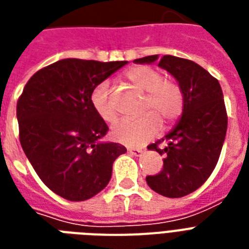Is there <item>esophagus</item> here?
Instances as JSON below:
<instances>
[{
  "mask_svg": "<svg viewBox=\"0 0 249 249\" xmlns=\"http://www.w3.org/2000/svg\"><path fill=\"white\" fill-rule=\"evenodd\" d=\"M127 152L132 156H140L142 155V149H138V148H127Z\"/></svg>",
  "mask_w": 249,
  "mask_h": 249,
  "instance_id": "34e87169",
  "label": "esophagus"
}]
</instances>
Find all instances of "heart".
Returning <instances> with one entry per match:
<instances>
[{
    "mask_svg": "<svg viewBox=\"0 0 249 249\" xmlns=\"http://www.w3.org/2000/svg\"><path fill=\"white\" fill-rule=\"evenodd\" d=\"M126 78L139 90L145 92L142 111H148L138 119H122L111 130V136L117 142L128 146L142 145L155 138L159 132L161 121L173 123L182 115L184 109V93L182 87L156 69L135 66L127 71ZM90 101L105 122H114L117 110L110 96V87L107 82L100 83L92 92Z\"/></svg>",
    "mask_w": 249,
    "mask_h": 249,
    "instance_id": "heart-1",
    "label": "heart"
}]
</instances>
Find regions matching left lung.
Returning a JSON list of instances; mask_svg holds the SVG:
<instances>
[{
	"label": "left lung",
	"instance_id": "8db88e82",
	"mask_svg": "<svg viewBox=\"0 0 249 249\" xmlns=\"http://www.w3.org/2000/svg\"><path fill=\"white\" fill-rule=\"evenodd\" d=\"M170 72L184 93L182 117L165 138L148 145L163 156V169L148 175L152 190L166 197H182L205 183L214 170L227 130V113L218 80L190 59L148 55L135 63H153ZM161 142L165 148H160Z\"/></svg>",
	"mask_w": 249,
	"mask_h": 249
}]
</instances>
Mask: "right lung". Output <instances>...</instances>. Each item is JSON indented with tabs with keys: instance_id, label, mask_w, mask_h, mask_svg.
Here are the masks:
<instances>
[{
	"instance_id": "add662e5",
	"label": "right lung",
	"mask_w": 249,
	"mask_h": 249,
	"mask_svg": "<svg viewBox=\"0 0 249 249\" xmlns=\"http://www.w3.org/2000/svg\"><path fill=\"white\" fill-rule=\"evenodd\" d=\"M126 63L61 59L34 74L19 97L20 145L38 178L61 197H93L127 152L122 144L101 142L109 127L90 101L96 86Z\"/></svg>"
}]
</instances>
